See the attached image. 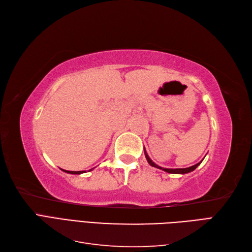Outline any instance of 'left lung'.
<instances>
[{
	"label": "left lung",
	"mask_w": 252,
	"mask_h": 252,
	"mask_svg": "<svg viewBox=\"0 0 252 252\" xmlns=\"http://www.w3.org/2000/svg\"><path fill=\"white\" fill-rule=\"evenodd\" d=\"M144 154H145V157H146V158H147V162L149 163V165L150 166H152V167H156V168H158V169H162V170H164V171H166V172H168V173H177V174H185V173H188V172H191V171H193L197 166H199L201 163H202V161L200 162V163H197V164H195V165H193V166H190V167H187V168H175V169H173V168H163V167H159L158 165H157L156 163H154L151 161V158L148 157V155H147V152H146V150H145V148H144Z\"/></svg>",
	"instance_id": "8db88e82"
}]
</instances>
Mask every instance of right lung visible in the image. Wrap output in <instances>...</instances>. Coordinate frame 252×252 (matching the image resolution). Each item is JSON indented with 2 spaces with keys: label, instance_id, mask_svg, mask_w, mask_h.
I'll use <instances>...</instances> for the list:
<instances>
[{
  "label": "right lung",
  "instance_id": "right-lung-1",
  "mask_svg": "<svg viewBox=\"0 0 252 252\" xmlns=\"http://www.w3.org/2000/svg\"><path fill=\"white\" fill-rule=\"evenodd\" d=\"M64 171L67 173H71V174H81L83 172H85V171H67V170H64Z\"/></svg>",
  "mask_w": 252,
  "mask_h": 252
}]
</instances>
